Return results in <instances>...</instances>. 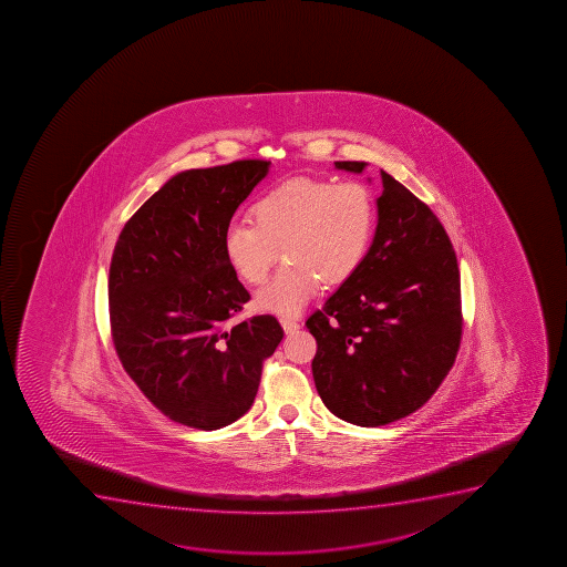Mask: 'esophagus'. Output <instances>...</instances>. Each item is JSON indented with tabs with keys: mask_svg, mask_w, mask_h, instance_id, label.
<instances>
[{
	"mask_svg": "<svg viewBox=\"0 0 567 567\" xmlns=\"http://www.w3.org/2000/svg\"><path fill=\"white\" fill-rule=\"evenodd\" d=\"M280 324H282V330L287 333H292L300 328V324L292 319H280Z\"/></svg>",
	"mask_w": 567,
	"mask_h": 567,
	"instance_id": "1",
	"label": "esophagus"
}]
</instances>
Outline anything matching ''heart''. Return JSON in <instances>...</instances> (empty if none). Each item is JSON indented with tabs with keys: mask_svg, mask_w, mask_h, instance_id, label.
<instances>
[{
	"mask_svg": "<svg viewBox=\"0 0 567 567\" xmlns=\"http://www.w3.org/2000/svg\"><path fill=\"white\" fill-rule=\"evenodd\" d=\"M252 221L224 231V254L248 285H261L279 250L285 267L256 293V307L293 317L324 285L351 279L367 258L375 227V203L364 184L296 178L261 195Z\"/></svg>",
	"mask_w": 567,
	"mask_h": 567,
	"instance_id": "b5f03b06",
	"label": "heart"
}]
</instances>
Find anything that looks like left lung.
<instances>
[{
    "label": "left lung",
    "mask_w": 567,
    "mask_h": 567,
    "mask_svg": "<svg viewBox=\"0 0 567 567\" xmlns=\"http://www.w3.org/2000/svg\"><path fill=\"white\" fill-rule=\"evenodd\" d=\"M362 174L364 161H336ZM368 182L370 178H368ZM378 226L359 271L307 319L313 380L340 420L380 426L433 396L461 341V282L452 240L433 210L381 171Z\"/></svg>",
    "instance_id": "left-lung-1"
}]
</instances>
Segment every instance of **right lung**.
Returning <instances> with one entry per match:
<instances>
[{
	"label": "right lung",
	"instance_id": "add662e5",
	"mask_svg": "<svg viewBox=\"0 0 567 567\" xmlns=\"http://www.w3.org/2000/svg\"><path fill=\"white\" fill-rule=\"evenodd\" d=\"M271 161L174 174L125 224L110 266L115 351L168 420L216 431L250 410L261 362L282 328L271 315L231 324L250 300L224 254V231Z\"/></svg>",
	"mask_w": 567,
	"mask_h": 567
}]
</instances>
